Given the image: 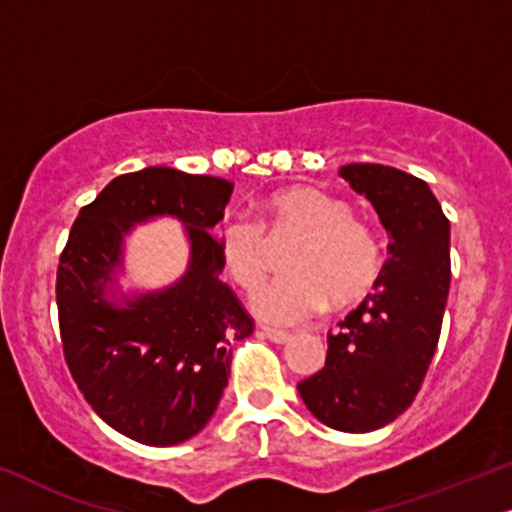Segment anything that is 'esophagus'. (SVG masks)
<instances>
[{
  "mask_svg": "<svg viewBox=\"0 0 512 512\" xmlns=\"http://www.w3.org/2000/svg\"><path fill=\"white\" fill-rule=\"evenodd\" d=\"M263 334H266L270 342H275V344H287L289 339H292V334H289V332L273 330V327H263Z\"/></svg>",
  "mask_w": 512,
  "mask_h": 512,
  "instance_id": "34e87169",
  "label": "esophagus"
}]
</instances>
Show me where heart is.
<instances>
[{
	"mask_svg": "<svg viewBox=\"0 0 512 512\" xmlns=\"http://www.w3.org/2000/svg\"><path fill=\"white\" fill-rule=\"evenodd\" d=\"M299 239L287 256L285 280L254 299L266 323L299 325L323 313L330 301L346 308L375 289L382 275V249L372 230L353 218L349 204L308 185L270 194L261 223L244 216L218 227V251L225 273L246 294L263 287L270 273V244Z\"/></svg>",
	"mask_w": 512,
	"mask_h": 512,
	"instance_id": "heart-1",
	"label": "heart"
}]
</instances>
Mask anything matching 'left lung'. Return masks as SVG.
I'll return each instance as SVG.
<instances>
[{
	"mask_svg": "<svg viewBox=\"0 0 512 512\" xmlns=\"http://www.w3.org/2000/svg\"><path fill=\"white\" fill-rule=\"evenodd\" d=\"M339 175L372 204L389 235L375 292L327 334L325 368L299 382L306 408L339 432H372L413 403L451 287V223L430 185L399 168L349 163Z\"/></svg>",
	"mask_w": 512,
	"mask_h": 512,
	"instance_id": "1",
	"label": "left lung"
}]
</instances>
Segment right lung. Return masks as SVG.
<instances>
[{"label": "right lung", "mask_w": 512, "mask_h": 512, "mask_svg": "<svg viewBox=\"0 0 512 512\" xmlns=\"http://www.w3.org/2000/svg\"><path fill=\"white\" fill-rule=\"evenodd\" d=\"M232 182L149 166L113 178L80 208L56 273L63 356L94 413L147 446L192 439L216 413L232 344L254 332L235 292L218 280V239ZM175 217L190 242L173 286L120 292L122 244L135 224Z\"/></svg>", "instance_id": "right-lung-1"}]
</instances>
